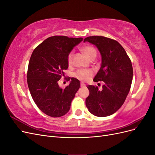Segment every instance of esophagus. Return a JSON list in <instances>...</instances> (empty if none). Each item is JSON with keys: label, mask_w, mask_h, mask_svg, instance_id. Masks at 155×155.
<instances>
[{"label": "esophagus", "mask_w": 155, "mask_h": 155, "mask_svg": "<svg viewBox=\"0 0 155 155\" xmlns=\"http://www.w3.org/2000/svg\"><path fill=\"white\" fill-rule=\"evenodd\" d=\"M85 84L83 83H81V87H85Z\"/></svg>", "instance_id": "1"}]
</instances>
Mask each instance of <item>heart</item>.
<instances>
[{
    "label": "heart",
    "instance_id": "1",
    "mask_svg": "<svg viewBox=\"0 0 155 155\" xmlns=\"http://www.w3.org/2000/svg\"><path fill=\"white\" fill-rule=\"evenodd\" d=\"M82 52L85 55V57L89 59L92 57H95L96 55V50L92 46L87 45L83 46L81 49ZM72 53H70L68 56V62L70 63L72 62ZM74 76L75 78L79 79L81 81H87L92 76V72L90 70H85V69H79L78 71L74 73Z\"/></svg>",
    "mask_w": 155,
    "mask_h": 155
}]
</instances>
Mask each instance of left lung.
I'll return each instance as SVG.
<instances>
[{"instance_id": "obj_1", "label": "left lung", "mask_w": 155, "mask_h": 155, "mask_svg": "<svg viewBox=\"0 0 155 155\" xmlns=\"http://www.w3.org/2000/svg\"><path fill=\"white\" fill-rule=\"evenodd\" d=\"M95 45L101 56V67L93 81H104L102 90L88 85L89 96L86 106L98 117L112 115L122 106L129 92L133 69L125 49L118 41L103 36H91L84 39Z\"/></svg>"}]
</instances>
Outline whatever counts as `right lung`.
Wrapping results in <instances>:
<instances>
[{
  "mask_svg": "<svg viewBox=\"0 0 155 155\" xmlns=\"http://www.w3.org/2000/svg\"><path fill=\"white\" fill-rule=\"evenodd\" d=\"M83 40L82 37H50L33 51L28 68V85L35 104L46 115L58 118L70 109L80 81L72 78L65 88L60 87L58 81L68 67L70 51Z\"/></svg>",
  "mask_w": 155,
  "mask_h": 155,
  "instance_id": "1",
  "label": "right lung"
}]
</instances>
